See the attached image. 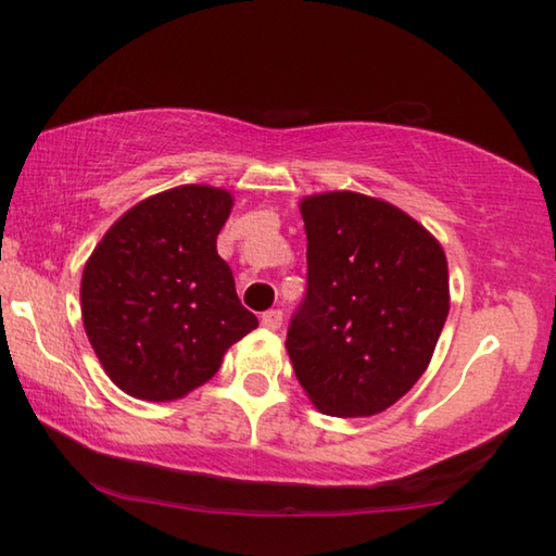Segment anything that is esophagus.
Wrapping results in <instances>:
<instances>
[{
    "mask_svg": "<svg viewBox=\"0 0 556 556\" xmlns=\"http://www.w3.org/2000/svg\"><path fill=\"white\" fill-rule=\"evenodd\" d=\"M281 321H285V316H281L279 308H271V312L262 314V326H265L267 331H279Z\"/></svg>",
    "mask_w": 556,
    "mask_h": 556,
    "instance_id": "1",
    "label": "esophagus"
}]
</instances>
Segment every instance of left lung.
I'll return each mask as SVG.
<instances>
[{
	"mask_svg": "<svg viewBox=\"0 0 556 556\" xmlns=\"http://www.w3.org/2000/svg\"><path fill=\"white\" fill-rule=\"evenodd\" d=\"M299 211L308 289L287 333L291 368L318 412L372 417L429 368L451 304L444 248L365 193H312Z\"/></svg>",
	"mask_w": 556,
	"mask_h": 556,
	"instance_id": "left-lung-1",
	"label": "left lung"
}]
</instances>
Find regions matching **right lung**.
<instances>
[{
	"label": "right lung",
	"mask_w": 556,
	"mask_h": 556,
	"mask_svg": "<svg viewBox=\"0 0 556 556\" xmlns=\"http://www.w3.org/2000/svg\"><path fill=\"white\" fill-rule=\"evenodd\" d=\"M232 203L230 191L208 184L149 195L110 225L83 267L88 341L129 397H186L257 328L215 248Z\"/></svg>",
	"instance_id": "right-lung-1"
}]
</instances>
